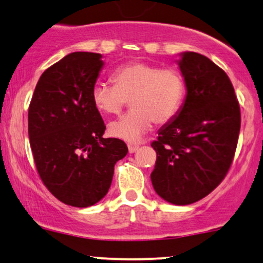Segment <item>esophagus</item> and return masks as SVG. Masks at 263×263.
<instances>
[{
	"mask_svg": "<svg viewBox=\"0 0 263 263\" xmlns=\"http://www.w3.org/2000/svg\"><path fill=\"white\" fill-rule=\"evenodd\" d=\"M139 149V146L138 145H128V151H129V153H134V152H136V151Z\"/></svg>",
	"mask_w": 263,
	"mask_h": 263,
	"instance_id": "1",
	"label": "esophagus"
}]
</instances>
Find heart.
Here are the masks:
<instances>
[{
  "label": "heart",
  "mask_w": 263,
  "mask_h": 263,
  "mask_svg": "<svg viewBox=\"0 0 263 263\" xmlns=\"http://www.w3.org/2000/svg\"><path fill=\"white\" fill-rule=\"evenodd\" d=\"M112 80L114 84L96 82L92 102L100 112L117 115L130 100V112L109 125L110 134L115 138L139 141L154 123L174 121L184 103L185 79L177 68L133 61L118 67Z\"/></svg>",
  "instance_id": "1"
}]
</instances>
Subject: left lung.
Instances as JSON below:
<instances>
[{
  "label": "left lung",
  "instance_id": "8db88e82",
  "mask_svg": "<svg viewBox=\"0 0 263 263\" xmlns=\"http://www.w3.org/2000/svg\"><path fill=\"white\" fill-rule=\"evenodd\" d=\"M186 98L177 117L151 146L157 161L153 188L167 202L184 206L203 199L231 167L240 129V109L228 74L197 52L178 62Z\"/></svg>",
  "mask_w": 263,
  "mask_h": 263
}]
</instances>
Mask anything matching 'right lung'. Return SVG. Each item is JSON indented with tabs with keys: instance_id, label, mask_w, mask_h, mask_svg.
Instances as JSON below:
<instances>
[{
	"instance_id": "add662e5",
	"label": "right lung",
	"mask_w": 263,
	"mask_h": 263,
	"mask_svg": "<svg viewBox=\"0 0 263 263\" xmlns=\"http://www.w3.org/2000/svg\"><path fill=\"white\" fill-rule=\"evenodd\" d=\"M102 55L71 52L42 74L28 107V136L42 182L61 202L89 207L109 192L115 164L128 153L120 139H104L92 102Z\"/></svg>"
}]
</instances>
